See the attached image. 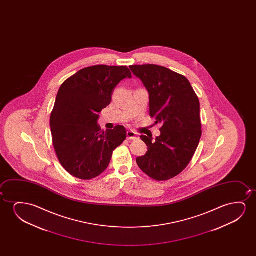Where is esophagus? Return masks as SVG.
I'll use <instances>...</instances> for the list:
<instances>
[{
  "instance_id": "esophagus-1",
  "label": "esophagus",
  "mask_w": 256,
  "mask_h": 256,
  "mask_svg": "<svg viewBox=\"0 0 256 256\" xmlns=\"http://www.w3.org/2000/svg\"><path fill=\"white\" fill-rule=\"evenodd\" d=\"M126 138H128V140H136L138 137H137V134L136 132H134L133 130H130L126 132Z\"/></svg>"
}]
</instances>
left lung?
Wrapping results in <instances>:
<instances>
[{
	"instance_id": "1",
	"label": "left lung",
	"mask_w": 256,
	"mask_h": 256,
	"mask_svg": "<svg viewBox=\"0 0 256 256\" xmlns=\"http://www.w3.org/2000/svg\"><path fill=\"white\" fill-rule=\"evenodd\" d=\"M150 94V116L162 123L161 136L147 144L145 156L137 158L139 168L156 181L175 178L188 166L202 134L200 100L184 76L156 64L130 66Z\"/></svg>"
}]
</instances>
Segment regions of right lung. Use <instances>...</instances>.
I'll use <instances>...</instances> for the list:
<instances>
[{"instance_id": "obj_1", "label": "right lung", "mask_w": 256, "mask_h": 256, "mask_svg": "<svg viewBox=\"0 0 256 256\" xmlns=\"http://www.w3.org/2000/svg\"><path fill=\"white\" fill-rule=\"evenodd\" d=\"M131 77L126 66L97 64L81 69L61 84L50 126L56 156L70 175L82 180L97 178L126 139L124 126L105 132L97 120L116 86Z\"/></svg>"}]
</instances>
